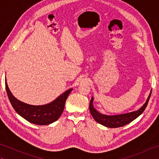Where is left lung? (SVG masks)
<instances>
[{"label":"left lung","mask_w":159,"mask_h":159,"mask_svg":"<svg viewBox=\"0 0 159 159\" xmlns=\"http://www.w3.org/2000/svg\"><path fill=\"white\" fill-rule=\"evenodd\" d=\"M151 93L152 90L146 103H145L139 110L125 114L117 115V116H106V115L101 114L99 112H98V111L93 108V98L92 97L89 103L90 113L92 114V117L94 118V120H95L98 123L102 124L103 126H105L109 128H118L123 126H125V125L130 123L131 121H133L134 120H135L137 117H139L140 115L143 112L148 105V102H149Z\"/></svg>","instance_id":"left-lung-1"}]
</instances>
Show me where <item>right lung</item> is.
I'll return each instance as SVG.
<instances>
[{"label": "right lung", "mask_w": 159, "mask_h": 159, "mask_svg": "<svg viewBox=\"0 0 159 159\" xmlns=\"http://www.w3.org/2000/svg\"><path fill=\"white\" fill-rule=\"evenodd\" d=\"M5 89L10 102L16 112L29 122L38 125H48L58 120L63 111L66 99L72 90L66 91L49 104L34 106L22 102L12 95L6 82V77Z\"/></svg>", "instance_id": "1"}]
</instances>
